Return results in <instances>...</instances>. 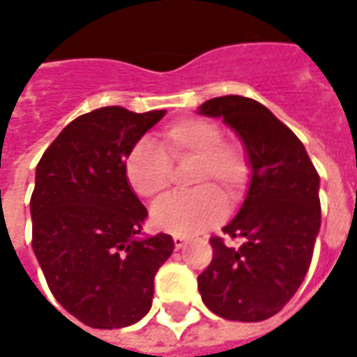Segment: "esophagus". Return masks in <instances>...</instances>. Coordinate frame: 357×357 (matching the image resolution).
Listing matches in <instances>:
<instances>
[{"mask_svg": "<svg viewBox=\"0 0 357 357\" xmlns=\"http://www.w3.org/2000/svg\"><path fill=\"white\" fill-rule=\"evenodd\" d=\"M185 242L187 240L183 238V236H179V234H176V236H174V245H176V250H181V248L185 245Z\"/></svg>", "mask_w": 357, "mask_h": 357, "instance_id": "esophagus-1", "label": "esophagus"}]
</instances>
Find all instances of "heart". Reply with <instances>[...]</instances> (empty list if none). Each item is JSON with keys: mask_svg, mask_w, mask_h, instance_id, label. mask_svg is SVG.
<instances>
[{"mask_svg": "<svg viewBox=\"0 0 357 357\" xmlns=\"http://www.w3.org/2000/svg\"><path fill=\"white\" fill-rule=\"evenodd\" d=\"M195 158L191 185L199 191L172 195L153 208V223L172 234L192 236L225 215V197L236 204L250 181L244 147L223 139V128L210 119L189 117L158 134V149L139 139L125 158V178L138 197L158 199L170 185V162Z\"/></svg>", "mask_w": 357, "mask_h": 357, "instance_id": "b5f03b06", "label": "heart"}]
</instances>
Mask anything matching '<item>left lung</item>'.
Instances as JSON below:
<instances>
[{"mask_svg": "<svg viewBox=\"0 0 357 357\" xmlns=\"http://www.w3.org/2000/svg\"><path fill=\"white\" fill-rule=\"evenodd\" d=\"M200 115L223 119L244 145L250 185L238 213L213 236V259L199 276L204 305L232 321L280 312L305 280L321 223L319 176L301 139L265 105L244 96L212 98Z\"/></svg>", "mask_w": 357, "mask_h": 357, "instance_id": "left-lung-1", "label": "left lung"}]
</instances>
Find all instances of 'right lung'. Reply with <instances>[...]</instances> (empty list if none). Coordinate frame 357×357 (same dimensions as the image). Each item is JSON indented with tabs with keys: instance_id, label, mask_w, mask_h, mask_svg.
<instances>
[{
	"instance_id": "right-lung-1",
	"label": "right lung",
	"mask_w": 357,
	"mask_h": 357,
	"mask_svg": "<svg viewBox=\"0 0 357 357\" xmlns=\"http://www.w3.org/2000/svg\"><path fill=\"white\" fill-rule=\"evenodd\" d=\"M166 112L100 107L71 121L36 168L31 245L52 295L81 324L117 329L149 312L170 234L144 236L147 210L125 178L132 145Z\"/></svg>"
}]
</instances>
